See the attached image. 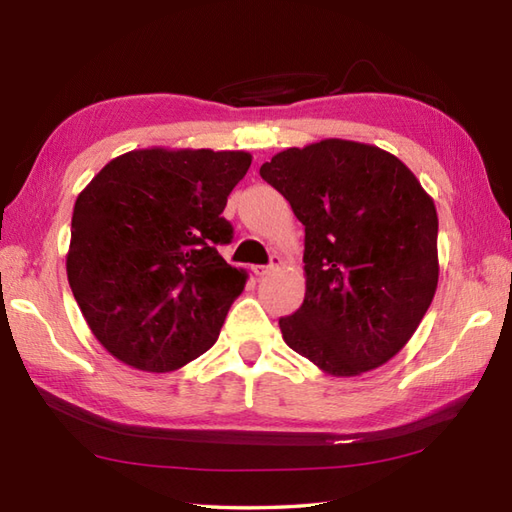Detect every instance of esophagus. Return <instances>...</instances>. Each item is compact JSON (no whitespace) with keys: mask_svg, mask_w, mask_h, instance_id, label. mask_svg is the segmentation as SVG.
<instances>
[{"mask_svg":"<svg viewBox=\"0 0 512 512\" xmlns=\"http://www.w3.org/2000/svg\"><path fill=\"white\" fill-rule=\"evenodd\" d=\"M281 262H284V259H281L279 255H273V257H270V264L268 266H253V273L257 277H266L270 273H275V270L281 266Z\"/></svg>","mask_w":512,"mask_h":512,"instance_id":"1","label":"esophagus"}]
</instances>
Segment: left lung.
<instances>
[{"label":"left lung","instance_id":"1","mask_svg":"<svg viewBox=\"0 0 512 512\" xmlns=\"http://www.w3.org/2000/svg\"><path fill=\"white\" fill-rule=\"evenodd\" d=\"M259 173L306 226V297L279 319L284 341L330 376L385 365L436 295L433 198L394 154L343 138L279 151Z\"/></svg>","mask_w":512,"mask_h":512}]
</instances>
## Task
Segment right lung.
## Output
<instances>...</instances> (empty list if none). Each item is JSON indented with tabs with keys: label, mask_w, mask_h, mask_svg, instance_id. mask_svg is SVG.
<instances>
[{
	"label": "right lung",
	"mask_w": 512,
	"mask_h": 512,
	"mask_svg": "<svg viewBox=\"0 0 512 512\" xmlns=\"http://www.w3.org/2000/svg\"><path fill=\"white\" fill-rule=\"evenodd\" d=\"M250 162L248 151L134 149L79 193L65 270L96 341L121 363L165 374L217 341L248 279L217 246L233 237L222 211Z\"/></svg>",
	"instance_id": "obj_1"
}]
</instances>
